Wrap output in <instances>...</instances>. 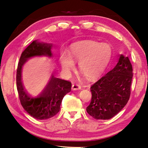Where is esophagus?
<instances>
[{"label": "esophagus", "mask_w": 148, "mask_h": 148, "mask_svg": "<svg viewBox=\"0 0 148 148\" xmlns=\"http://www.w3.org/2000/svg\"><path fill=\"white\" fill-rule=\"evenodd\" d=\"M82 87L78 85V84H73L72 86V90H81Z\"/></svg>", "instance_id": "34e87169"}]
</instances>
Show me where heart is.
<instances>
[{
    "label": "heart",
    "mask_w": 148,
    "mask_h": 148,
    "mask_svg": "<svg viewBox=\"0 0 148 148\" xmlns=\"http://www.w3.org/2000/svg\"><path fill=\"white\" fill-rule=\"evenodd\" d=\"M112 49L108 44L87 40L77 42L70 46L69 55L63 52L60 59L63 70L70 72L79 62V71L86 78L93 79L100 76L111 60Z\"/></svg>",
    "instance_id": "obj_1"
}]
</instances>
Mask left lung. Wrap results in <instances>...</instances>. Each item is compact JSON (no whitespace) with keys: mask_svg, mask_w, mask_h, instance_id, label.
<instances>
[{"mask_svg":"<svg viewBox=\"0 0 148 148\" xmlns=\"http://www.w3.org/2000/svg\"><path fill=\"white\" fill-rule=\"evenodd\" d=\"M132 76L130 60L121 55L115 67L91 86L92 96L87 112L101 120L115 116L129 100Z\"/></svg>","mask_w":148,"mask_h":148,"instance_id":"obj_1","label":"left lung"}]
</instances>
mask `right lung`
Listing matches in <instances>:
<instances>
[{"label":"right lung","instance_id":"obj_1","mask_svg":"<svg viewBox=\"0 0 148 148\" xmlns=\"http://www.w3.org/2000/svg\"><path fill=\"white\" fill-rule=\"evenodd\" d=\"M52 45L34 41L23 51L18 62L16 72V86L21 105L28 114L38 120H45L57 114L60 111L63 97L71 91L72 83L52 76L40 95H29L22 82V69L28 58L35 56L51 57Z\"/></svg>","mask_w":148,"mask_h":148}]
</instances>
